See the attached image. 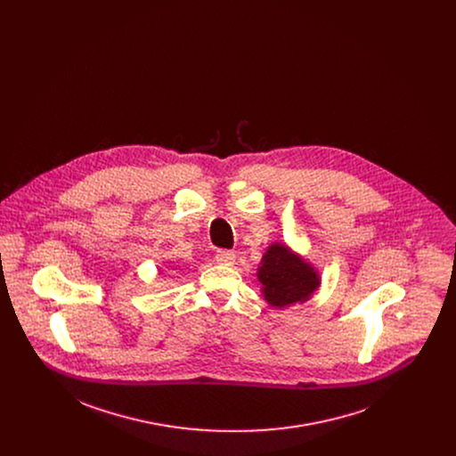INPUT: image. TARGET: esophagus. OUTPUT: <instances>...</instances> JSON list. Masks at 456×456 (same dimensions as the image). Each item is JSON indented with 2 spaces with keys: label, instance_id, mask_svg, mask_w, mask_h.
<instances>
[{
  "label": "esophagus",
  "instance_id": "esophagus-1",
  "mask_svg": "<svg viewBox=\"0 0 456 456\" xmlns=\"http://www.w3.org/2000/svg\"><path fill=\"white\" fill-rule=\"evenodd\" d=\"M216 261H217L219 265L232 266V265L235 263V253H233V251H217Z\"/></svg>",
  "mask_w": 456,
  "mask_h": 456
}]
</instances>
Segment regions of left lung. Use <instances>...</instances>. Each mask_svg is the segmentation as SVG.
Wrapping results in <instances>:
<instances>
[{"label": "left lung", "mask_w": 456, "mask_h": 456, "mask_svg": "<svg viewBox=\"0 0 456 456\" xmlns=\"http://www.w3.org/2000/svg\"><path fill=\"white\" fill-rule=\"evenodd\" d=\"M258 281L265 300L277 309L309 300L322 282L311 263L279 242L270 244L263 255Z\"/></svg>", "instance_id": "8db88e82"}]
</instances>
